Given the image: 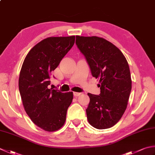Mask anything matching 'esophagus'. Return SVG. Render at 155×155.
<instances>
[{
    "mask_svg": "<svg viewBox=\"0 0 155 155\" xmlns=\"http://www.w3.org/2000/svg\"><path fill=\"white\" fill-rule=\"evenodd\" d=\"M73 95L74 97H77L81 95V93H78V92H73Z\"/></svg>",
    "mask_w": 155,
    "mask_h": 155,
    "instance_id": "1",
    "label": "esophagus"
}]
</instances>
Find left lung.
<instances>
[{
	"instance_id": "1",
	"label": "left lung",
	"mask_w": 155,
	"mask_h": 155,
	"mask_svg": "<svg viewBox=\"0 0 155 155\" xmlns=\"http://www.w3.org/2000/svg\"><path fill=\"white\" fill-rule=\"evenodd\" d=\"M76 45L93 77L99 79V95L88 93V122L95 128H110L119 122L128 105L132 89L128 63L116 45L102 38L77 35Z\"/></svg>"
}]
</instances>
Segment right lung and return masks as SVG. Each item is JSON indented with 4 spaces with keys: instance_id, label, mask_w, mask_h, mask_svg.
Instances as JSON below:
<instances>
[{
    "instance_id": "add662e5",
    "label": "right lung",
    "mask_w": 155,
    "mask_h": 155,
    "mask_svg": "<svg viewBox=\"0 0 155 155\" xmlns=\"http://www.w3.org/2000/svg\"><path fill=\"white\" fill-rule=\"evenodd\" d=\"M75 36L50 37L29 51L21 67L19 89L23 105L32 122L48 132L61 128L73 99L72 92L50 89L51 72L73 46Z\"/></svg>"
}]
</instances>
